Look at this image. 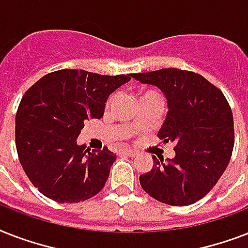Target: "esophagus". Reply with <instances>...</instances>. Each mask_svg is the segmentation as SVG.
<instances>
[{
	"instance_id": "1",
	"label": "esophagus",
	"mask_w": 248,
	"mask_h": 248,
	"mask_svg": "<svg viewBox=\"0 0 248 248\" xmlns=\"http://www.w3.org/2000/svg\"><path fill=\"white\" fill-rule=\"evenodd\" d=\"M120 155H128V157H135L136 153H135V152H132V151H126V149H124V151L120 152Z\"/></svg>"
}]
</instances>
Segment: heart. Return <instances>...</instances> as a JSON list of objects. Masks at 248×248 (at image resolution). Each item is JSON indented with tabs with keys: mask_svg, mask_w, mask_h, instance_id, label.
Here are the masks:
<instances>
[{
	"mask_svg": "<svg viewBox=\"0 0 248 248\" xmlns=\"http://www.w3.org/2000/svg\"><path fill=\"white\" fill-rule=\"evenodd\" d=\"M143 99H161V97L155 91L147 90V91H143V93H139V100H143Z\"/></svg>",
	"mask_w": 248,
	"mask_h": 248,
	"instance_id": "heart-1",
	"label": "heart"
}]
</instances>
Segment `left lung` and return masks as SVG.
<instances>
[{
	"label": "left lung",
	"instance_id": "obj_1",
	"mask_svg": "<svg viewBox=\"0 0 248 248\" xmlns=\"http://www.w3.org/2000/svg\"><path fill=\"white\" fill-rule=\"evenodd\" d=\"M131 77L163 93L169 110L158 138L175 145L173 158L152 155L153 169L140 175V185L162 203H194L215 186L231 161L234 145L231 107L217 87L194 72L163 68Z\"/></svg>",
	"mask_w": 248,
	"mask_h": 248
}]
</instances>
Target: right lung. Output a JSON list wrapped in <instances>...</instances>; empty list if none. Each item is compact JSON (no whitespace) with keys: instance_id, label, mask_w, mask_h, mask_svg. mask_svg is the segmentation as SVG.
Returning <instances> with one entry per match:
<instances>
[{"instance_id":"right-lung-1","label":"right lung","mask_w":248,"mask_h":248,"mask_svg":"<svg viewBox=\"0 0 248 248\" xmlns=\"http://www.w3.org/2000/svg\"><path fill=\"white\" fill-rule=\"evenodd\" d=\"M130 79V75L62 69L42 77L21 97L15 117L17 155L44 196L77 203L103 189L116 155L108 148L90 152L77 138L86 121L103 117L109 95Z\"/></svg>"}]
</instances>
